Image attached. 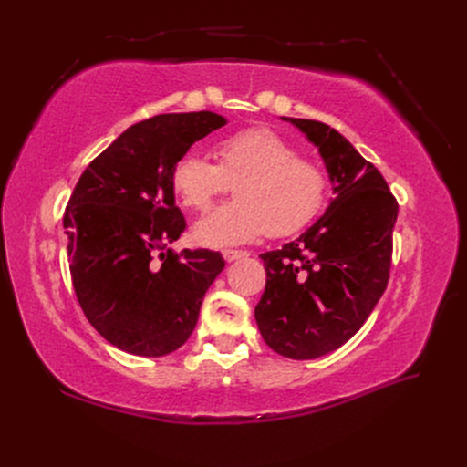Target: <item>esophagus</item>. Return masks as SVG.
Masks as SVG:
<instances>
[{"label":"esophagus","instance_id":"obj_1","mask_svg":"<svg viewBox=\"0 0 467 467\" xmlns=\"http://www.w3.org/2000/svg\"><path fill=\"white\" fill-rule=\"evenodd\" d=\"M222 255H223V259L225 261H237V259H244V257H247L249 253L247 251H242V249H223L222 251Z\"/></svg>","mask_w":467,"mask_h":467}]
</instances>
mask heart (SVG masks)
<instances>
[{
  "mask_svg": "<svg viewBox=\"0 0 467 467\" xmlns=\"http://www.w3.org/2000/svg\"><path fill=\"white\" fill-rule=\"evenodd\" d=\"M218 163L199 151L182 153L173 165L171 187L179 202L206 210L235 185V199L210 212L194 228L204 245L255 242L266 232L282 237L316 218L327 194V179L309 160L298 158L286 138L268 129H247L214 146Z\"/></svg>",
  "mask_w": 467,
  "mask_h": 467,
  "instance_id": "1",
  "label": "heart"
}]
</instances>
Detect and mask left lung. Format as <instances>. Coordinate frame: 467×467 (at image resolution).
<instances>
[{
    "mask_svg": "<svg viewBox=\"0 0 467 467\" xmlns=\"http://www.w3.org/2000/svg\"><path fill=\"white\" fill-rule=\"evenodd\" d=\"M285 120L319 148L335 199L298 239L261 255L266 285L255 319L278 355L312 360L343 347L384 294L398 201L378 169L331 126Z\"/></svg>",
    "mask_w": 467,
    "mask_h": 467,
    "instance_id": "left-lung-1",
    "label": "left lung"
}]
</instances>
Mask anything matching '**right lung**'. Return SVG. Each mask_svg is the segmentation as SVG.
I'll return each mask as SVG.
<instances>
[{"instance_id": "obj_1", "label": "right lung", "mask_w": 467, "mask_h": 467, "mask_svg": "<svg viewBox=\"0 0 467 467\" xmlns=\"http://www.w3.org/2000/svg\"><path fill=\"white\" fill-rule=\"evenodd\" d=\"M223 124L210 110L136 122L86 167L69 196L64 230L76 298L97 333L130 355L165 357L185 345L225 266L218 251H163L187 228L173 165Z\"/></svg>"}]
</instances>
